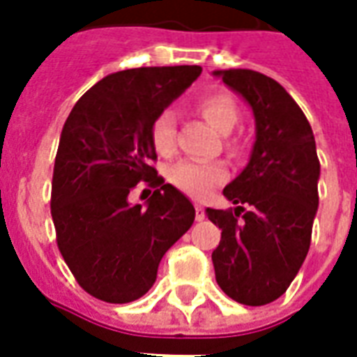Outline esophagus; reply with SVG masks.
<instances>
[{
	"label": "esophagus",
	"mask_w": 357,
	"mask_h": 357,
	"mask_svg": "<svg viewBox=\"0 0 357 357\" xmlns=\"http://www.w3.org/2000/svg\"><path fill=\"white\" fill-rule=\"evenodd\" d=\"M195 218L201 222V220H204V208H202L201 204H195Z\"/></svg>",
	"instance_id": "1"
}]
</instances>
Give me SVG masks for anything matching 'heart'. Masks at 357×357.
Listing matches in <instances>:
<instances>
[{
  "mask_svg": "<svg viewBox=\"0 0 357 357\" xmlns=\"http://www.w3.org/2000/svg\"><path fill=\"white\" fill-rule=\"evenodd\" d=\"M195 109L208 122L216 132L229 133L239 120V107L227 91H210L201 95ZM151 143L158 155L174 156L178 151V128H176V114L172 110H162L151 124ZM227 147L237 151L235 141H227ZM227 179V168L220 162H201V160H181L174 164L168 170V181L178 187L189 197H206V195L224 183Z\"/></svg>",
  "mask_w": 357,
  "mask_h": 357,
  "instance_id": "obj_1",
  "label": "heart"
}]
</instances>
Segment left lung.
Returning a JSON list of instances; mask_svg holds the SVG:
<instances>
[{"mask_svg": "<svg viewBox=\"0 0 357 357\" xmlns=\"http://www.w3.org/2000/svg\"><path fill=\"white\" fill-rule=\"evenodd\" d=\"M216 76L255 110L256 143L247 168L224 189L237 208H206L222 229L212 262L229 298L264 306L289 289L307 255L319 204V158L306 114L281 84L245 68Z\"/></svg>", "mask_w": 357, "mask_h": 357, "instance_id": "8db88e82", "label": "left lung"}]
</instances>
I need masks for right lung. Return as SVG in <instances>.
<instances>
[{"label":"right lung","instance_id":"add662e5","mask_svg":"<svg viewBox=\"0 0 357 357\" xmlns=\"http://www.w3.org/2000/svg\"><path fill=\"white\" fill-rule=\"evenodd\" d=\"M201 73L141 66L110 74L82 95L63 126L51 181L57 247L78 284L102 302L141 298L166 250L193 225V204L156 172L149 132ZM137 183L155 189L147 209L127 202Z\"/></svg>","mask_w":357,"mask_h":357}]
</instances>
